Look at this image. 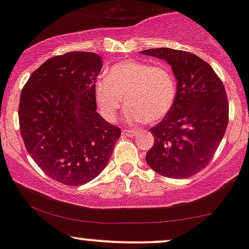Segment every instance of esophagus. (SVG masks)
Listing matches in <instances>:
<instances>
[{
    "label": "esophagus",
    "instance_id": "obj_1",
    "mask_svg": "<svg viewBox=\"0 0 249 249\" xmlns=\"http://www.w3.org/2000/svg\"><path fill=\"white\" fill-rule=\"evenodd\" d=\"M122 134L127 135V136H133L134 134H136V132H135V130H133V129H125V130H124V132H122Z\"/></svg>",
    "mask_w": 249,
    "mask_h": 249
}]
</instances>
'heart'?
Returning <instances> with one entry per match:
<instances>
[{
	"mask_svg": "<svg viewBox=\"0 0 249 249\" xmlns=\"http://www.w3.org/2000/svg\"><path fill=\"white\" fill-rule=\"evenodd\" d=\"M98 111L113 122L125 104L130 122L153 124L170 113L177 97V83L172 71L164 65L140 60H125L107 70L93 87Z\"/></svg>",
	"mask_w": 249,
	"mask_h": 249,
	"instance_id": "b5f03b06",
	"label": "heart"
}]
</instances>
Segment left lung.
I'll return each instance as SVG.
<instances>
[{
    "mask_svg": "<svg viewBox=\"0 0 249 249\" xmlns=\"http://www.w3.org/2000/svg\"><path fill=\"white\" fill-rule=\"evenodd\" d=\"M141 53L166 61L177 79L172 109L151 128L154 145L146 162L164 177H191L209 164L226 133L229 104L223 83L190 52L160 47Z\"/></svg>",
    "mask_w": 249,
    "mask_h": 249,
    "instance_id": "obj_1",
    "label": "left lung"
}]
</instances>
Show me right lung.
I'll use <instances>...</instances> for the list:
<instances>
[{
  "label": "right lung",
  "mask_w": 249,
  "mask_h": 249,
  "mask_svg": "<svg viewBox=\"0 0 249 249\" xmlns=\"http://www.w3.org/2000/svg\"><path fill=\"white\" fill-rule=\"evenodd\" d=\"M102 59L92 52L50 58L31 74L18 106L26 149L49 177L83 185L104 170L121 129L96 111Z\"/></svg>",
  "instance_id": "obj_1"
}]
</instances>
